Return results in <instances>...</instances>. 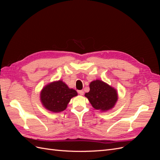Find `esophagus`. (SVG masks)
<instances>
[{"instance_id":"esophagus-1","label":"esophagus","mask_w":160,"mask_h":160,"mask_svg":"<svg viewBox=\"0 0 160 160\" xmlns=\"http://www.w3.org/2000/svg\"><path fill=\"white\" fill-rule=\"evenodd\" d=\"M78 93L81 95H83L84 94V91L83 90H80L78 91Z\"/></svg>"}]
</instances>
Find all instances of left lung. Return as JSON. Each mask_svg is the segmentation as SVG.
I'll list each match as a JSON object with an SVG mask.
<instances>
[{
  "label": "left lung",
  "mask_w": 160,
  "mask_h": 160,
  "mask_svg": "<svg viewBox=\"0 0 160 160\" xmlns=\"http://www.w3.org/2000/svg\"><path fill=\"white\" fill-rule=\"evenodd\" d=\"M90 91L85 96L93 108L101 111L112 109L118 99L115 89L101 80H95L89 84Z\"/></svg>",
  "instance_id": "obj_1"
}]
</instances>
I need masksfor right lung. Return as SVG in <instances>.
I'll return each instance as SVG.
<instances>
[{
  "label": "right lung",
  "mask_w": 160,
  "mask_h": 160,
  "mask_svg": "<svg viewBox=\"0 0 160 160\" xmlns=\"http://www.w3.org/2000/svg\"><path fill=\"white\" fill-rule=\"evenodd\" d=\"M77 95L73 89H70L62 81L50 83L41 91V101L45 109L54 113L64 111L71 99Z\"/></svg>",
  "instance_id": "add662e5"
}]
</instances>
